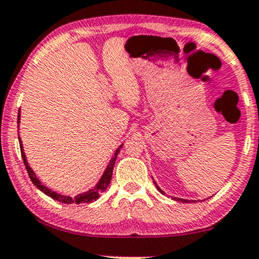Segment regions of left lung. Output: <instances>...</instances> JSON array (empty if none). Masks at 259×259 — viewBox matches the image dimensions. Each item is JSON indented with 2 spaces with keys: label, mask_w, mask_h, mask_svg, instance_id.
Listing matches in <instances>:
<instances>
[{
  "label": "left lung",
  "mask_w": 259,
  "mask_h": 259,
  "mask_svg": "<svg viewBox=\"0 0 259 259\" xmlns=\"http://www.w3.org/2000/svg\"><path fill=\"white\" fill-rule=\"evenodd\" d=\"M156 187H157V190L159 191V192H161L162 194H164V192H163V191H162V190H161V188H159V187L157 186V185H156ZM174 199H177V200H179V202H183V203H188L186 199H181V198H174Z\"/></svg>",
  "instance_id": "8db88e82"
}]
</instances>
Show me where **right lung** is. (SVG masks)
Wrapping results in <instances>:
<instances>
[{
    "mask_svg": "<svg viewBox=\"0 0 259 259\" xmlns=\"http://www.w3.org/2000/svg\"><path fill=\"white\" fill-rule=\"evenodd\" d=\"M19 120H20V110H19V115H18V123H19ZM19 143H20V150H21V157H22V161H24V164L25 167H26V170L28 173V177H30L31 181L34 184V186H37L38 190H40L41 192H44L47 194V196L52 197L53 199L57 200V202H61V203H65V204H72V203H75V204H81V203H91L94 202V200L98 199V198L101 197V194L104 192L105 190H107V187L109 186L110 184V180H111V177H113V169H114V164H115V161H116V157H117V154L120 152V149H117L116 151H115V155L114 157L111 158L109 165H108L107 169H105L104 174L102 175L100 183L94 188H91L90 191H88V192L85 193H81V194H78L75 198H72V197H68V196H62V194H59L56 192H54V191L50 190V188H48L44 186V185L40 184V181L38 180L36 178V174L33 173V170L30 168V165L27 163V159H26V156H25V152H24V149H22V144H21V140L19 138ZM122 146V145H121ZM120 146V148H121Z\"/></svg>",
    "mask_w": 259,
    "mask_h": 259,
    "instance_id": "right-lung-1",
    "label": "right lung"
}]
</instances>
